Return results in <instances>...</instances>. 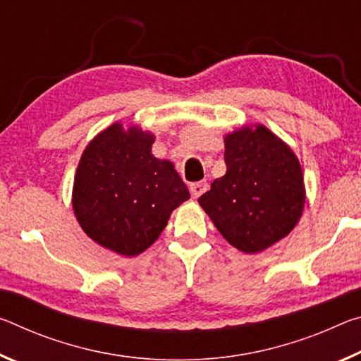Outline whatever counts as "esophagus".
I'll return each instance as SVG.
<instances>
[{"mask_svg":"<svg viewBox=\"0 0 361 361\" xmlns=\"http://www.w3.org/2000/svg\"><path fill=\"white\" fill-rule=\"evenodd\" d=\"M207 188H209L207 181H195L189 185V191H191V195L194 199H197L199 195H202L207 191Z\"/></svg>","mask_w":361,"mask_h":361,"instance_id":"1","label":"esophagus"}]
</instances>
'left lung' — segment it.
Here are the masks:
<instances>
[{
	"label": "left lung",
	"mask_w": 361,
	"mask_h": 361,
	"mask_svg": "<svg viewBox=\"0 0 361 361\" xmlns=\"http://www.w3.org/2000/svg\"><path fill=\"white\" fill-rule=\"evenodd\" d=\"M226 173L199 204L232 247L259 253L282 240L302 215L305 191L295 152L264 126L224 138Z\"/></svg>",
	"instance_id": "left-lung-1"
}]
</instances>
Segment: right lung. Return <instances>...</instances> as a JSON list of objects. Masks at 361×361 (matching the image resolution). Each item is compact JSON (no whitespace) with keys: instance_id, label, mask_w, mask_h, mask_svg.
Listing matches in <instances>:
<instances>
[{"instance_id":"right-lung-1","label":"right lung","mask_w":361,"mask_h":361,"mask_svg":"<svg viewBox=\"0 0 361 361\" xmlns=\"http://www.w3.org/2000/svg\"><path fill=\"white\" fill-rule=\"evenodd\" d=\"M154 135L114 122L84 149L73 185V210L90 239L122 256L157 240L189 191L170 161L151 154Z\"/></svg>"}]
</instances>
